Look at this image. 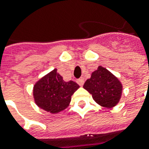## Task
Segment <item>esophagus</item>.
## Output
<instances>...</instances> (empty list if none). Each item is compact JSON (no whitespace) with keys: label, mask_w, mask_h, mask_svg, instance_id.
<instances>
[{"label":"esophagus","mask_w":149,"mask_h":149,"mask_svg":"<svg viewBox=\"0 0 149 149\" xmlns=\"http://www.w3.org/2000/svg\"><path fill=\"white\" fill-rule=\"evenodd\" d=\"M84 80L83 79H79V80H77V83L78 85H80V86H82V85H84Z\"/></svg>","instance_id":"obj_1"}]
</instances>
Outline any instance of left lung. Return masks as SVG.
<instances>
[{"label": "left lung", "instance_id": "left-lung-1", "mask_svg": "<svg viewBox=\"0 0 149 149\" xmlns=\"http://www.w3.org/2000/svg\"><path fill=\"white\" fill-rule=\"evenodd\" d=\"M83 88L92 94L93 99L99 106L113 108L119 102L123 93L121 81L112 72L102 66L91 73Z\"/></svg>", "mask_w": 149, "mask_h": 149}]
</instances>
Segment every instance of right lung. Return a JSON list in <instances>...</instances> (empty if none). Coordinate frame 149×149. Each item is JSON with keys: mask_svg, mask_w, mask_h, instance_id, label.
<instances>
[{"mask_svg": "<svg viewBox=\"0 0 149 149\" xmlns=\"http://www.w3.org/2000/svg\"><path fill=\"white\" fill-rule=\"evenodd\" d=\"M79 87L72 81H64L55 68L35 82L33 97L40 109L51 114H57L68 108L72 95Z\"/></svg>", "mask_w": 149, "mask_h": 149, "instance_id": "1", "label": "right lung"}]
</instances>
